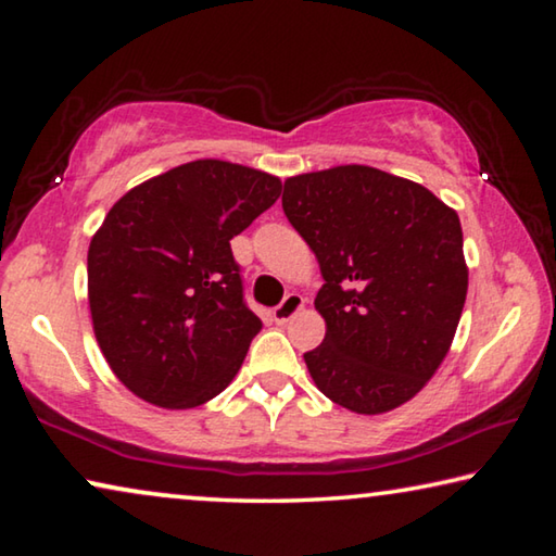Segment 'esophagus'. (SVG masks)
<instances>
[{
	"instance_id": "34e87169",
	"label": "esophagus",
	"mask_w": 556,
	"mask_h": 556,
	"mask_svg": "<svg viewBox=\"0 0 556 556\" xmlns=\"http://www.w3.org/2000/svg\"><path fill=\"white\" fill-rule=\"evenodd\" d=\"M301 306H304V296L294 294V291H291V294H287L285 299H281L279 306H275V312H271V316H275L277 324H287L291 316L301 312Z\"/></svg>"
}]
</instances>
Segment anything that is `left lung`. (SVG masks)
<instances>
[{
	"label": "left lung",
	"instance_id": "8db88e82",
	"mask_svg": "<svg viewBox=\"0 0 556 556\" xmlns=\"http://www.w3.org/2000/svg\"><path fill=\"white\" fill-rule=\"evenodd\" d=\"M281 208L314 250L326 338L304 353L316 388L357 414L412 400L444 361L466 304L456 211L372 166L285 181Z\"/></svg>",
	"mask_w": 556,
	"mask_h": 556
}]
</instances>
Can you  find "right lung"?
Here are the masks:
<instances>
[{"instance_id": "right-lung-1", "label": "right lung", "mask_w": 556, "mask_h": 556, "mask_svg": "<svg viewBox=\"0 0 556 556\" xmlns=\"http://www.w3.org/2000/svg\"><path fill=\"white\" fill-rule=\"evenodd\" d=\"M279 193L277 176L201 159L112 205L88 250V301L102 355L137 397L191 409L238 375L262 321L230 240Z\"/></svg>"}]
</instances>
